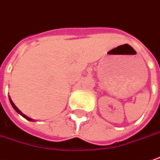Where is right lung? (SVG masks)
<instances>
[{
  "instance_id": "add662e5",
  "label": "right lung",
  "mask_w": 160,
  "mask_h": 160,
  "mask_svg": "<svg viewBox=\"0 0 160 160\" xmlns=\"http://www.w3.org/2000/svg\"><path fill=\"white\" fill-rule=\"evenodd\" d=\"M9 101H10V103H11V105H12L13 108H14V109H15V110H16V111H17V112H18V113H20V114L22 115V117H24V118H25V119H26V120H29V121H32V119H31V118H29V117H28V116H26V115H24V114H23V113H22V112H21V111H20V110H19V109H18V108H17L16 106H15V104H14L12 100L10 99V98H9Z\"/></svg>"
}]
</instances>
